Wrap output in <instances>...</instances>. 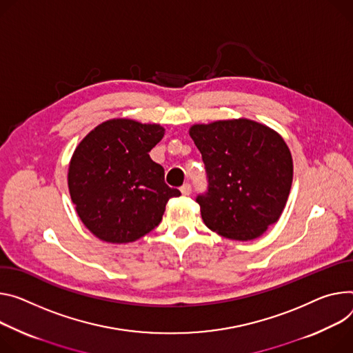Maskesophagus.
Segmentation results:
<instances>
[{
	"label": "esophagus",
	"mask_w": 353,
	"mask_h": 353,
	"mask_svg": "<svg viewBox=\"0 0 353 353\" xmlns=\"http://www.w3.org/2000/svg\"><path fill=\"white\" fill-rule=\"evenodd\" d=\"M180 191H181L183 196H190V194H191V184H190V183L183 184L181 188H180Z\"/></svg>",
	"instance_id": "obj_1"
}]
</instances>
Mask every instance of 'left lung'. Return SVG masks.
Segmentation results:
<instances>
[{"mask_svg": "<svg viewBox=\"0 0 353 353\" xmlns=\"http://www.w3.org/2000/svg\"><path fill=\"white\" fill-rule=\"evenodd\" d=\"M190 137L207 173V191L196 199L205 225L230 239L259 238L290 194L293 159L283 138L245 118L193 125Z\"/></svg>", "mask_w": 353, "mask_h": 353, "instance_id": "left-lung-1", "label": "left lung"}]
</instances>
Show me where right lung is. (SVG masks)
Masks as SVG:
<instances>
[{"label":"right lung","mask_w":353,"mask_h":353,"mask_svg":"<svg viewBox=\"0 0 353 353\" xmlns=\"http://www.w3.org/2000/svg\"><path fill=\"white\" fill-rule=\"evenodd\" d=\"M163 135L156 123L110 119L76 148L69 166L72 201L101 241L142 238L162 221L168 201L181 194L165 183V169L149 156Z\"/></svg>","instance_id":"obj_1"}]
</instances>
